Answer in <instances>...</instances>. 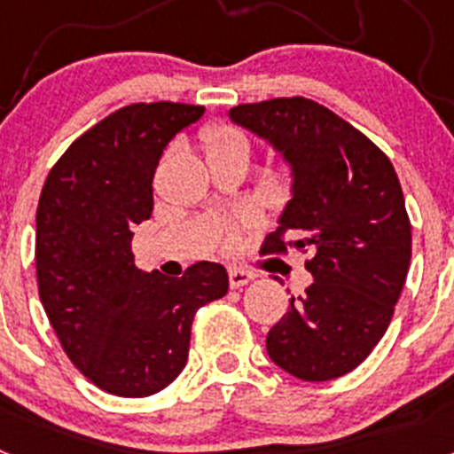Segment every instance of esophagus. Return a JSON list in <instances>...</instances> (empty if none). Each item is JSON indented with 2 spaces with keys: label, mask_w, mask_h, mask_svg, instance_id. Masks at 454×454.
<instances>
[{
  "label": "esophagus",
  "mask_w": 454,
  "mask_h": 454,
  "mask_svg": "<svg viewBox=\"0 0 454 454\" xmlns=\"http://www.w3.org/2000/svg\"><path fill=\"white\" fill-rule=\"evenodd\" d=\"M254 279V272L252 270H243V268H230V286L231 288H240L246 286L247 282Z\"/></svg>",
  "instance_id": "1"
}]
</instances>
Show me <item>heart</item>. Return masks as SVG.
Masks as SVG:
<instances>
[{
	"mask_svg": "<svg viewBox=\"0 0 454 454\" xmlns=\"http://www.w3.org/2000/svg\"><path fill=\"white\" fill-rule=\"evenodd\" d=\"M204 145H207V154L220 150H234V147H243L247 150L246 138L236 129L227 127V124H211L204 129Z\"/></svg>",
	"mask_w": 454,
	"mask_h": 454,
	"instance_id": "1",
	"label": "heart"
}]
</instances>
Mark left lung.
<instances>
[{"mask_svg":"<svg viewBox=\"0 0 454 454\" xmlns=\"http://www.w3.org/2000/svg\"><path fill=\"white\" fill-rule=\"evenodd\" d=\"M230 118L291 166L293 195L263 252L314 254L304 263L314 284L268 332V355L304 382L346 375L384 336L407 279L411 224L398 175L371 138L314 99L239 104Z\"/></svg>","mask_w":454,"mask_h":454,"instance_id":"obj_1","label":"left lung"}]
</instances>
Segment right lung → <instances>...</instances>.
<instances>
[{"mask_svg":"<svg viewBox=\"0 0 454 454\" xmlns=\"http://www.w3.org/2000/svg\"><path fill=\"white\" fill-rule=\"evenodd\" d=\"M204 106L129 104L79 136L54 163L35 211L40 302L70 362L102 391L145 398L177 380L198 309L230 277L200 262L184 277L136 268L134 227L152 215L163 150Z\"/></svg>","mask_w":454,"mask_h":454,"instance_id":"1","label":"right lung"}]
</instances>
